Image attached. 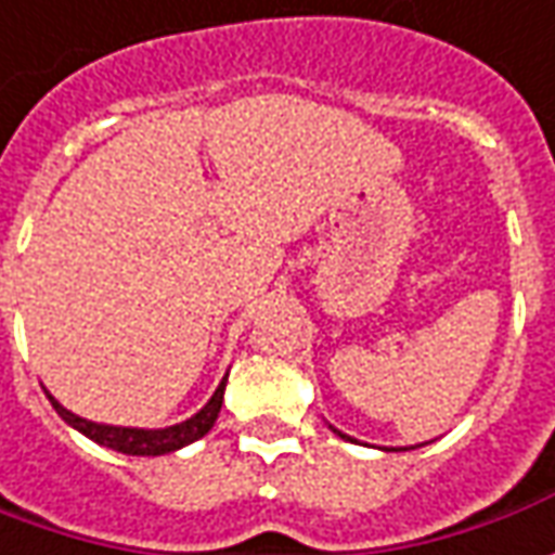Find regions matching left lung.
Instances as JSON below:
<instances>
[{
  "mask_svg": "<svg viewBox=\"0 0 555 555\" xmlns=\"http://www.w3.org/2000/svg\"><path fill=\"white\" fill-rule=\"evenodd\" d=\"M334 431H337V428H334ZM337 435H340V431H337ZM340 437H346V435H340ZM346 440H349V437H346Z\"/></svg>",
  "mask_w": 555,
  "mask_h": 555,
  "instance_id": "8db88e82",
  "label": "left lung"
}]
</instances>
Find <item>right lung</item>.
<instances>
[{"instance_id": "right-lung-1", "label": "right lung", "mask_w": 555, "mask_h": 555, "mask_svg": "<svg viewBox=\"0 0 555 555\" xmlns=\"http://www.w3.org/2000/svg\"><path fill=\"white\" fill-rule=\"evenodd\" d=\"M224 386H228V379H221V386L215 388V395L209 398V404L203 406L197 416L179 422V425H172V428H160V431H145V428H118V425H96V422H88V420H81V416H75V413H69L66 406L56 404L51 395H48V398H51V404H54L56 413L69 422L72 428H78L85 437L96 440L100 447L118 450L124 452V455H164V452H176V450H182V447H188V443H194V440H199V437L212 428L215 420H218V413H221Z\"/></svg>"}]
</instances>
